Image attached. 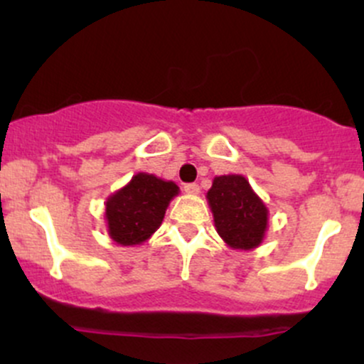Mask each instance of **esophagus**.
Returning a JSON list of instances; mask_svg holds the SVG:
<instances>
[{
	"label": "esophagus",
	"instance_id": "34e87169",
	"mask_svg": "<svg viewBox=\"0 0 364 364\" xmlns=\"http://www.w3.org/2000/svg\"><path fill=\"white\" fill-rule=\"evenodd\" d=\"M185 191H186V193H190V195H198L200 186L196 185V183H186Z\"/></svg>",
	"mask_w": 364,
	"mask_h": 364
}]
</instances>
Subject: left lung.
Masks as SVG:
<instances>
[{
	"label": "left lung",
	"instance_id": "8db88e82",
	"mask_svg": "<svg viewBox=\"0 0 364 364\" xmlns=\"http://www.w3.org/2000/svg\"><path fill=\"white\" fill-rule=\"evenodd\" d=\"M220 237L237 250L262 243L267 228V207L243 176H217L207 193Z\"/></svg>",
	"mask_w": 364,
	"mask_h": 364
}]
</instances>
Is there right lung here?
I'll use <instances>...</instances> for the list:
<instances>
[{"mask_svg": "<svg viewBox=\"0 0 364 364\" xmlns=\"http://www.w3.org/2000/svg\"><path fill=\"white\" fill-rule=\"evenodd\" d=\"M174 195H178V186L173 181L145 173L133 176L106 203L109 236L123 246L145 241L159 229Z\"/></svg>", "mask_w": 364, "mask_h": 364, "instance_id": "add662e5", "label": "right lung"}]
</instances>
